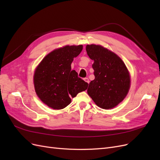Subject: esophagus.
<instances>
[{
    "mask_svg": "<svg viewBox=\"0 0 160 160\" xmlns=\"http://www.w3.org/2000/svg\"><path fill=\"white\" fill-rule=\"evenodd\" d=\"M84 81H85V82H87V83H89V80L88 78H84Z\"/></svg>",
    "mask_w": 160,
    "mask_h": 160,
    "instance_id": "obj_1",
    "label": "esophagus"
}]
</instances>
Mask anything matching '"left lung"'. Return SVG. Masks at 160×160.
Here are the masks:
<instances>
[{"instance_id":"1","label":"left lung","mask_w":160,"mask_h":160,"mask_svg":"<svg viewBox=\"0 0 160 160\" xmlns=\"http://www.w3.org/2000/svg\"><path fill=\"white\" fill-rule=\"evenodd\" d=\"M86 51L94 62L95 79L89 85L88 93L95 104L102 109H111L127 95L130 77L123 61L114 52L102 46L90 45Z\"/></svg>"}]
</instances>
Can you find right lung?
<instances>
[{"mask_svg":"<svg viewBox=\"0 0 160 160\" xmlns=\"http://www.w3.org/2000/svg\"><path fill=\"white\" fill-rule=\"evenodd\" d=\"M83 46H65L48 54L34 75V85L38 98L54 109H63L71 102V98L88 89V83L71 71V62Z\"/></svg>","mask_w":160,"mask_h":160,"instance_id":"right-lung-1","label":"right lung"}]
</instances>
